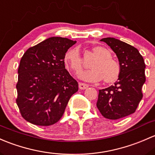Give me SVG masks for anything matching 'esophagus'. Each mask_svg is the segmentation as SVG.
<instances>
[{
	"instance_id": "34e87169",
	"label": "esophagus",
	"mask_w": 155,
	"mask_h": 155,
	"mask_svg": "<svg viewBox=\"0 0 155 155\" xmlns=\"http://www.w3.org/2000/svg\"><path fill=\"white\" fill-rule=\"evenodd\" d=\"M89 87L88 84H84V83H80L79 84V88L81 89H86Z\"/></svg>"
}]
</instances>
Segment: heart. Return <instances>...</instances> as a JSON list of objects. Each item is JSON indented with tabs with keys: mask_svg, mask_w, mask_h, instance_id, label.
Returning a JSON list of instances; mask_svg holds the SVG:
<instances>
[{
	"mask_svg": "<svg viewBox=\"0 0 155 155\" xmlns=\"http://www.w3.org/2000/svg\"><path fill=\"white\" fill-rule=\"evenodd\" d=\"M96 57L91 63L92 69L84 71L78 75L80 79L87 82H98L104 80L105 84H113L119 79L121 73V66L119 62L111 58L110 51L103 46H94L92 49ZM65 66L74 74L82 71L83 65L81 55L77 48L68 50L64 56Z\"/></svg>",
	"mask_w": 155,
	"mask_h": 155,
	"instance_id": "obj_1",
	"label": "heart"
}]
</instances>
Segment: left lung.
Segmentation results:
<instances>
[{
  "mask_svg": "<svg viewBox=\"0 0 155 155\" xmlns=\"http://www.w3.org/2000/svg\"><path fill=\"white\" fill-rule=\"evenodd\" d=\"M101 41L106 42L116 54L121 73L114 85L100 89L96 105L104 117L115 120L136 111L143 98L146 65L143 57L134 46L111 37Z\"/></svg>",
  "mask_w": 155,
  "mask_h": 155,
  "instance_id": "8db88e82",
  "label": "left lung"
}]
</instances>
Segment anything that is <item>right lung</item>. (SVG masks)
I'll list each match as a JSON object with an SVG mask.
<instances>
[{
    "label": "right lung",
    "instance_id": "1",
    "mask_svg": "<svg viewBox=\"0 0 155 155\" xmlns=\"http://www.w3.org/2000/svg\"><path fill=\"white\" fill-rule=\"evenodd\" d=\"M77 42L50 37L26 51L21 59L16 103L21 116L36 125L55 124L63 116L78 84L65 68L64 56Z\"/></svg>",
    "mask_w": 155,
    "mask_h": 155
}]
</instances>
